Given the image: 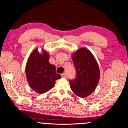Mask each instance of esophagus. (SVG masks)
<instances>
[{"mask_svg": "<svg viewBox=\"0 0 128 128\" xmlns=\"http://www.w3.org/2000/svg\"><path fill=\"white\" fill-rule=\"evenodd\" d=\"M61 77L64 78H66V73H62V74H61Z\"/></svg>", "mask_w": 128, "mask_h": 128, "instance_id": "obj_1", "label": "esophagus"}]
</instances>
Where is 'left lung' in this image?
<instances>
[{
  "instance_id": "1",
  "label": "left lung",
  "mask_w": 128,
  "mask_h": 128,
  "mask_svg": "<svg viewBox=\"0 0 128 128\" xmlns=\"http://www.w3.org/2000/svg\"><path fill=\"white\" fill-rule=\"evenodd\" d=\"M76 70L75 79L70 80V88L76 96L85 98L96 90L100 79V70L92 53L82 48L72 55Z\"/></svg>"
}]
</instances>
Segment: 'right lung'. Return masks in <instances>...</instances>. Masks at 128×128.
<instances>
[{"instance_id": "add662e5", "label": "right lung", "mask_w": 128, "mask_h": 128, "mask_svg": "<svg viewBox=\"0 0 128 128\" xmlns=\"http://www.w3.org/2000/svg\"><path fill=\"white\" fill-rule=\"evenodd\" d=\"M42 53L38 48L29 55L26 65V75L29 86L39 94L46 92L55 85V80L61 78L55 71V66L50 64L49 54L44 49Z\"/></svg>"}]
</instances>
